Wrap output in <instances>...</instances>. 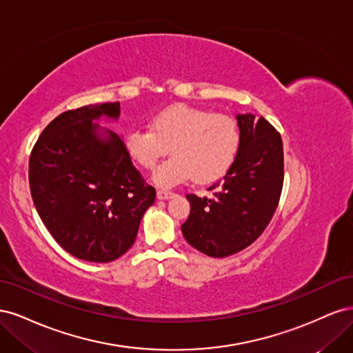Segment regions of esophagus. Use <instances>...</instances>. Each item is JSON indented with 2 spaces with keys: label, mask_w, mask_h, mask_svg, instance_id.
Wrapping results in <instances>:
<instances>
[{
  "label": "esophagus",
  "mask_w": 353,
  "mask_h": 353,
  "mask_svg": "<svg viewBox=\"0 0 353 353\" xmlns=\"http://www.w3.org/2000/svg\"><path fill=\"white\" fill-rule=\"evenodd\" d=\"M174 193H170V191H165V190H159L157 191V199L159 200H168V199H172Z\"/></svg>",
  "instance_id": "1"
}]
</instances>
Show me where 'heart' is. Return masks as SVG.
<instances>
[{"label":"heart","mask_w":353,"mask_h":353,"mask_svg":"<svg viewBox=\"0 0 353 353\" xmlns=\"http://www.w3.org/2000/svg\"><path fill=\"white\" fill-rule=\"evenodd\" d=\"M168 147L172 157L153 172L159 187L169 188L191 176L199 184H208L221 178L236 160L240 130L227 114L176 104L153 117L152 131L131 130L125 135L126 154L144 169H152Z\"/></svg>","instance_id":"1"}]
</instances>
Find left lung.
I'll list each match as a JSON object with an SVG mask.
<instances>
[{
  "mask_svg": "<svg viewBox=\"0 0 353 353\" xmlns=\"http://www.w3.org/2000/svg\"><path fill=\"white\" fill-rule=\"evenodd\" d=\"M239 153L225 176L209 190L212 197L187 194L190 216L184 239L210 258H225L250 245L279 206L284 179L283 140L275 128L254 114H237Z\"/></svg>",
  "mask_w": 353,
  "mask_h": 353,
  "instance_id": "8db88e82",
  "label": "left lung"
}]
</instances>
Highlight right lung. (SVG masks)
Instances as JSON below:
<instances>
[{
  "label": "right lung",
  "mask_w": 353,
  "mask_h": 353,
  "mask_svg": "<svg viewBox=\"0 0 353 353\" xmlns=\"http://www.w3.org/2000/svg\"><path fill=\"white\" fill-rule=\"evenodd\" d=\"M119 116V101L61 113L42 131L29 159L30 194L41 221L68 253L95 263L131 249L156 199L122 137L97 123Z\"/></svg>",
  "instance_id": "obj_1"
}]
</instances>
